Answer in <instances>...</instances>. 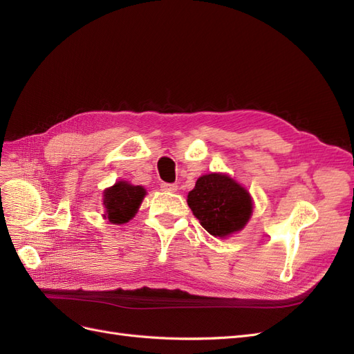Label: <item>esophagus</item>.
I'll list each match as a JSON object with an SVG mask.
<instances>
[{"instance_id": "34e87169", "label": "esophagus", "mask_w": 354, "mask_h": 354, "mask_svg": "<svg viewBox=\"0 0 354 354\" xmlns=\"http://www.w3.org/2000/svg\"><path fill=\"white\" fill-rule=\"evenodd\" d=\"M160 189H162L164 192H177L178 186L173 185V183H162L160 185Z\"/></svg>"}]
</instances>
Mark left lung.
Wrapping results in <instances>:
<instances>
[{
	"label": "left lung",
	"instance_id": "obj_1",
	"mask_svg": "<svg viewBox=\"0 0 354 354\" xmlns=\"http://www.w3.org/2000/svg\"><path fill=\"white\" fill-rule=\"evenodd\" d=\"M187 205L201 226L220 239L241 232L254 211L250 192L224 173L201 176L189 192Z\"/></svg>",
	"mask_w": 354,
	"mask_h": 354
}]
</instances>
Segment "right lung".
Listing matches in <instances>:
<instances>
[{
  "label": "right lung",
  "mask_w": 354,
  "mask_h": 354,
  "mask_svg": "<svg viewBox=\"0 0 354 354\" xmlns=\"http://www.w3.org/2000/svg\"><path fill=\"white\" fill-rule=\"evenodd\" d=\"M145 196L143 186H134L125 180L116 181L103 190V218L112 224L128 223L137 214Z\"/></svg>",
  "instance_id": "right-lung-1"
}]
</instances>
